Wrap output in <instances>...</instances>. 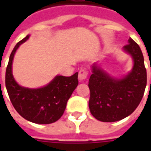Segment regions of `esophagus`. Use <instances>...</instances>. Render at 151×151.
<instances>
[{"instance_id":"obj_1","label":"esophagus","mask_w":151,"mask_h":151,"mask_svg":"<svg viewBox=\"0 0 151 151\" xmlns=\"http://www.w3.org/2000/svg\"><path fill=\"white\" fill-rule=\"evenodd\" d=\"M88 72L86 69H81L78 73V79L80 81H84L87 78Z\"/></svg>"}]
</instances>
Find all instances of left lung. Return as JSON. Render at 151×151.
Wrapping results in <instances>:
<instances>
[{
  "mask_svg": "<svg viewBox=\"0 0 151 151\" xmlns=\"http://www.w3.org/2000/svg\"><path fill=\"white\" fill-rule=\"evenodd\" d=\"M124 52L131 56L133 68L121 78L112 77L96 63L89 79V108L95 119L115 122L125 118L137 108L146 86V69L142 50L131 38ZM151 70V68H150Z\"/></svg>",
  "mask_w": 151,
  "mask_h": 151,
  "instance_id": "left-lung-1",
  "label": "left lung"
}]
</instances>
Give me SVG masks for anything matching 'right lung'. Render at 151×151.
Here are the masks:
<instances>
[{
	"label": "right lung",
	"mask_w": 151,
	"mask_h": 151,
	"mask_svg": "<svg viewBox=\"0 0 151 151\" xmlns=\"http://www.w3.org/2000/svg\"><path fill=\"white\" fill-rule=\"evenodd\" d=\"M29 37L30 35L18 42L10 54L5 72L6 90L14 108L24 119L40 124L53 123L61 117L67 102L78 85V73L70 77L56 75L48 84L40 88L19 85L13 76L12 65L16 51Z\"/></svg>",
	"instance_id": "1"
}]
</instances>
